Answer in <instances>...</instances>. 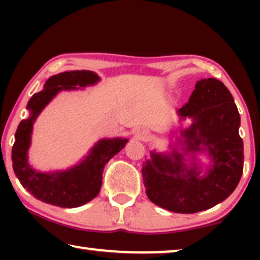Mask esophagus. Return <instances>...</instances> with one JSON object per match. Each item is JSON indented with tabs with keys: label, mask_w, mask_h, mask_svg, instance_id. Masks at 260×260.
Returning a JSON list of instances; mask_svg holds the SVG:
<instances>
[{
	"label": "esophagus",
	"mask_w": 260,
	"mask_h": 260,
	"mask_svg": "<svg viewBox=\"0 0 260 260\" xmlns=\"http://www.w3.org/2000/svg\"><path fill=\"white\" fill-rule=\"evenodd\" d=\"M136 138L140 140H147L149 138V132L143 128L136 129Z\"/></svg>",
	"instance_id": "esophagus-1"
}]
</instances>
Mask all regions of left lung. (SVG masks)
Masks as SVG:
<instances>
[{
  "mask_svg": "<svg viewBox=\"0 0 260 260\" xmlns=\"http://www.w3.org/2000/svg\"><path fill=\"white\" fill-rule=\"evenodd\" d=\"M192 124L180 131L182 152L151 151L142 167L147 196L153 204L177 213H195L221 203L235 190L243 173V141L240 113L231 91L213 78L201 79L188 103L178 110ZM206 151L213 165L205 174L196 162V152ZM192 156V164L184 156Z\"/></svg>",
  "mask_w": 260,
  "mask_h": 260,
  "instance_id": "obj_1",
  "label": "left lung"
}]
</instances>
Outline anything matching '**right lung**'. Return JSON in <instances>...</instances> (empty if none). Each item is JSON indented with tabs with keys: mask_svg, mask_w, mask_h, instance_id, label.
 Listing matches in <instances>:
<instances>
[{
	"mask_svg": "<svg viewBox=\"0 0 260 260\" xmlns=\"http://www.w3.org/2000/svg\"><path fill=\"white\" fill-rule=\"evenodd\" d=\"M100 77L93 71H70L50 77L43 90L34 94L27 103L29 117L20 121L12 147V167L16 177L26 190L39 201L59 206L78 208L95 199L102 186L104 166L127 143V139H102L90 149L80 164L67 171L43 173L35 171L28 164L27 151L30 146V134L37 117L46 105L60 90L78 89L94 85Z\"/></svg>",
	"mask_w": 260,
	"mask_h": 260,
	"instance_id": "right-lung-1",
	"label": "right lung"
}]
</instances>
